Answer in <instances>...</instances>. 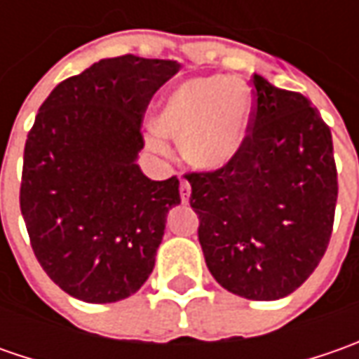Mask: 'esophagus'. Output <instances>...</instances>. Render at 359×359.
I'll return each instance as SVG.
<instances>
[{"instance_id": "obj_1", "label": "esophagus", "mask_w": 359, "mask_h": 359, "mask_svg": "<svg viewBox=\"0 0 359 359\" xmlns=\"http://www.w3.org/2000/svg\"><path fill=\"white\" fill-rule=\"evenodd\" d=\"M189 194H191V186H189L187 182H182V184H180V198H182L184 203L189 201Z\"/></svg>"}]
</instances>
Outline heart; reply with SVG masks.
Listing matches in <instances>:
<instances>
[{
  "label": "heart",
  "instance_id": "heart-1",
  "mask_svg": "<svg viewBox=\"0 0 359 359\" xmlns=\"http://www.w3.org/2000/svg\"><path fill=\"white\" fill-rule=\"evenodd\" d=\"M250 109V91L238 79L196 77L163 100L158 126L182 144L189 165L201 172H217L240 156L248 137ZM154 145L165 149L158 137Z\"/></svg>",
  "mask_w": 359,
  "mask_h": 359
}]
</instances>
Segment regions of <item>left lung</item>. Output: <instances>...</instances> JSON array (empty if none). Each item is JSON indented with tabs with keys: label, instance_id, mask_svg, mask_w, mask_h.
Returning <instances> with one entry per match:
<instances>
[{
	"label": "left lung",
	"instance_id": "obj_1",
	"mask_svg": "<svg viewBox=\"0 0 359 359\" xmlns=\"http://www.w3.org/2000/svg\"><path fill=\"white\" fill-rule=\"evenodd\" d=\"M240 156L186 173L198 238L215 282L236 296H290L322 262L334 228L338 172L332 131L310 100L254 76Z\"/></svg>",
	"mask_w": 359,
	"mask_h": 359
}]
</instances>
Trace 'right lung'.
I'll return each instance as SVG.
<instances>
[{
  "label": "right lung",
  "instance_id": "right-lung-1",
  "mask_svg": "<svg viewBox=\"0 0 359 359\" xmlns=\"http://www.w3.org/2000/svg\"><path fill=\"white\" fill-rule=\"evenodd\" d=\"M180 63L119 55L67 77L41 104L23 151L20 208L39 266L65 294L111 304L156 266L180 180L137 165L142 121Z\"/></svg>",
  "mask_w": 359,
  "mask_h": 359
}]
</instances>
